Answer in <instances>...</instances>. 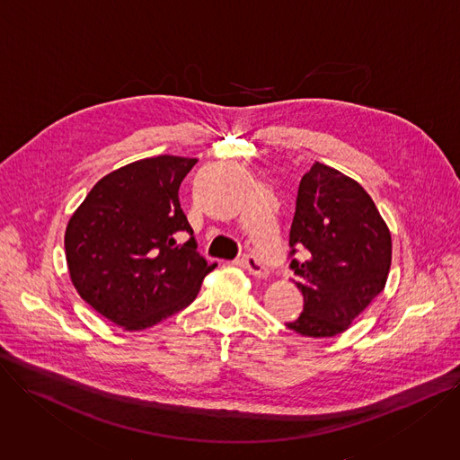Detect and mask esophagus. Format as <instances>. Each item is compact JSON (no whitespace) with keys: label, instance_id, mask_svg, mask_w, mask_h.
I'll return each mask as SVG.
<instances>
[{"label":"esophagus","instance_id":"1","mask_svg":"<svg viewBox=\"0 0 460 460\" xmlns=\"http://www.w3.org/2000/svg\"><path fill=\"white\" fill-rule=\"evenodd\" d=\"M243 267L253 278H267L269 276V270L263 267V263L258 258H253V256H244L243 258Z\"/></svg>","mask_w":460,"mask_h":460}]
</instances>
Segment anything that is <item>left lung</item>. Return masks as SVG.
Returning a JSON list of instances; mask_svg holds the SVG:
<instances>
[{"label": "left lung", "mask_w": 460, "mask_h": 460, "mask_svg": "<svg viewBox=\"0 0 460 460\" xmlns=\"http://www.w3.org/2000/svg\"><path fill=\"white\" fill-rule=\"evenodd\" d=\"M294 285L303 313L285 323L309 338L349 329L384 290L391 267V232L369 193L341 172L314 163L303 175L290 226Z\"/></svg>", "instance_id": "left-lung-1"}]
</instances>
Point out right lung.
<instances>
[{
    "label": "right lung",
    "instance_id": "right-lung-1",
    "mask_svg": "<svg viewBox=\"0 0 460 460\" xmlns=\"http://www.w3.org/2000/svg\"><path fill=\"white\" fill-rule=\"evenodd\" d=\"M195 163L159 155L126 164L102 177L67 223L66 260L76 292L124 331L186 309L217 267L199 256L179 202ZM181 233L190 239L177 245Z\"/></svg>",
    "mask_w": 460,
    "mask_h": 460
}]
</instances>
